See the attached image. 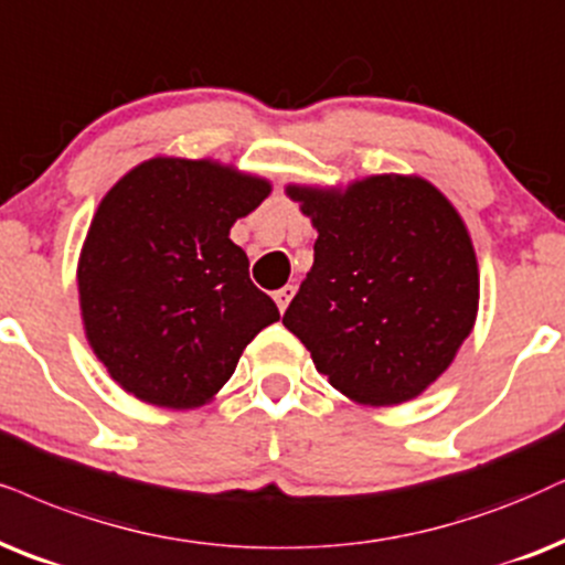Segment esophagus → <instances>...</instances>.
I'll return each instance as SVG.
<instances>
[{
	"label": "esophagus",
	"instance_id": "esophagus-1",
	"mask_svg": "<svg viewBox=\"0 0 565 565\" xmlns=\"http://www.w3.org/2000/svg\"><path fill=\"white\" fill-rule=\"evenodd\" d=\"M295 287H291V284H287V287H281L278 291H274V299H276V305H278V310H287L289 307V302H291V297H295Z\"/></svg>",
	"mask_w": 565,
	"mask_h": 565
}]
</instances>
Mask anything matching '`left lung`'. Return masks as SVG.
I'll list each match as a JSON object with an SVG mask.
<instances>
[{
    "label": "left lung",
    "instance_id": "8db88e82",
    "mask_svg": "<svg viewBox=\"0 0 565 565\" xmlns=\"http://www.w3.org/2000/svg\"><path fill=\"white\" fill-rule=\"evenodd\" d=\"M287 192L318 239L284 326L354 402L391 406L419 396L475 326L480 276L461 216L419 177Z\"/></svg>",
    "mask_w": 565,
    "mask_h": 565
}]
</instances>
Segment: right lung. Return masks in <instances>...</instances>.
Returning <instances> with one entry per match:
<instances>
[{"label":"right lung","mask_w":565,"mask_h":565,"mask_svg":"<svg viewBox=\"0 0 565 565\" xmlns=\"http://www.w3.org/2000/svg\"><path fill=\"white\" fill-rule=\"evenodd\" d=\"M268 192L258 177L188 159L140 163L106 192L77 266L81 310L93 352L140 402L205 404L278 320L230 239Z\"/></svg>","instance_id":"add662e5"}]
</instances>
